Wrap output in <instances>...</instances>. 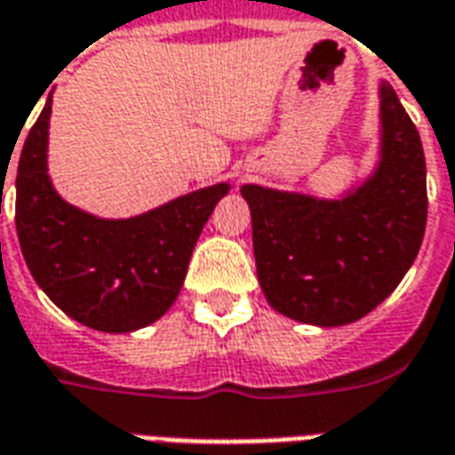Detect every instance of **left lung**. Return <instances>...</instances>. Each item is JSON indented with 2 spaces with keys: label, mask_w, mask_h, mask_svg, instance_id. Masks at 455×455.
Masks as SVG:
<instances>
[{
  "label": "left lung",
  "mask_w": 455,
  "mask_h": 455,
  "mask_svg": "<svg viewBox=\"0 0 455 455\" xmlns=\"http://www.w3.org/2000/svg\"><path fill=\"white\" fill-rule=\"evenodd\" d=\"M375 168L336 197L243 185L260 290L280 315L312 326L358 322L392 295L427 228L419 133L390 84H378Z\"/></svg>",
  "instance_id": "8db88e82"
}]
</instances>
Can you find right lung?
Returning <instances> with one entry per match:
<instances>
[{
    "mask_svg": "<svg viewBox=\"0 0 455 455\" xmlns=\"http://www.w3.org/2000/svg\"><path fill=\"white\" fill-rule=\"evenodd\" d=\"M53 97L26 136L16 170V234L36 285L75 322L129 334L178 299L202 228L231 185L195 189L126 219L65 202L48 175Z\"/></svg>",
    "mask_w": 455,
    "mask_h": 455,
    "instance_id": "1",
    "label": "right lung"
}]
</instances>
